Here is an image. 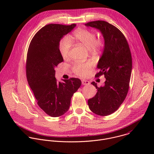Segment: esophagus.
<instances>
[{"mask_svg": "<svg viewBox=\"0 0 154 154\" xmlns=\"http://www.w3.org/2000/svg\"><path fill=\"white\" fill-rule=\"evenodd\" d=\"M82 85H86L90 84L89 81L86 80H82Z\"/></svg>", "mask_w": 154, "mask_h": 154, "instance_id": "obj_1", "label": "esophagus"}]
</instances>
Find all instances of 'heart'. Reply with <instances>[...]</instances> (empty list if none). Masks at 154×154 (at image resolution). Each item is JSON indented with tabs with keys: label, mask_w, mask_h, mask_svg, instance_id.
Masks as SVG:
<instances>
[{
	"label": "heart",
	"mask_w": 154,
	"mask_h": 154,
	"mask_svg": "<svg viewBox=\"0 0 154 154\" xmlns=\"http://www.w3.org/2000/svg\"><path fill=\"white\" fill-rule=\"evenodd\" d=\"M74 39L81 43L86 48L89 49L91 52H98L104 47V41L102 38H96V34L87 29H80L77 30L74 35ZM71 41L67 37H64L60 42L59 50L61 57L64 59L69 57L71 49ZM90 69V64L89 63H76L73 67L74 72L80 75L85 76L87 74Z\"/></svg>",
	"instance_id": "b5f03b06"
}]
</instances>
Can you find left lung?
Here are the masks:
<instances>
[{
  "mask_svg": "<svg viewBox=\"0 0 154 154\" xmlns=\"http://www.w3.org/2000/svg\"><path fill=\"white\" fill-rule=\"evenodd\" d=\"M99 30L104 39V48L97 68L96 77L104 75L103 86L97 87L94 97L88 100L90 110L99 116H107L116 112L125 100L129 88L132 60L129 46L123 33L106 21L96 20L85 24Z\"/></svg>",
  "mask_w": 154,
  "mask_h": 154,
  "instance_id": "left-lung-1",
  "label": "left lung"
}]
</instances>
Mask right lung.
<instances>
[{
    "label": "right lung",
    "mask_w": 154,
    "mask_h": 154,
    "mask_svg": "<svg viewBox=\"0 0 154 154\" xmlns=\"http://www.w3.org/2000/svg\"><path fill=\"white\" fill-rule=\"evenodd\" d=\"M76 24H51L41 28L32 38L29 47L26 75L29 85L39 106L52 117L67 112L71 99L82 85L77 78L58 82L55 68L63 61L59 45L61 38L71 32Z\"/></svg>",
    "instance_id": "add662e5"
}]
</instances>
